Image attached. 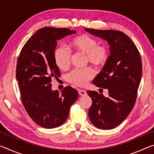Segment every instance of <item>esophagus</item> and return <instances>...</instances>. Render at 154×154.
Returning <instances> with one entry per match:
<instances>
[{
    "label": "esophagus",
    "mask_w": 154,
    "mask_h": 154,
    "mask_svg": "<svg viewBox=\"0 0 154 154\" xmlns=\"http://www.w3.org/2000/svg\"><path fill=\"white\" fill-rule=\"evenodd\" d=\"M86 94L87 93L85 90H79V94L80 96H85V95H86Z\"/></svg>",
    "instance_id": "1"
}]
</instances>
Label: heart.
Masks as SVG:
<instances>
[{
    "label": "heart",
    "instance_id": "obj_1",
    "mask_svg": "<svg viewBox=\"0 0 154 154\" xmlns=\"http://www.w3.org/2000/svg\"><path fill=\"white\" fill-rule=\"evenodd\" d=\"M70 46L75 51L85 54L86 61L96 67L105 64L108 60L109 51L105 45H98V41L92 36L83 35L76 36L70 43ZM71 53L63 47L54 51V58L59 69L65 71L69 69L71 62ZM94 76L90 67L83 69H74L66 75V80L76 86L83 87Z\"/></svg>",
    "mask_w": 154,
    "mask_h": 154
}]
</instances>
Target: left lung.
I'll return each mask as SVG.
<instances>
[{
  "mask_svg": "<svg viewBox=\"0 0 154 154\" xmlns=\"http://www.w3.org/2000/svg\"><path fill=\"white\" fill-rule=\"evenodd\" d=\"M92 35L107 41L110 56L93 84L107 89L109 97L88 90L92 100L88 115L100 129H113L120 124L133 109L142 76V62L136 45L119 30L85 28ZM103 90V89H101Z\"/></svg>",
  "mask_w": 154,
  "mask_h": 154,
  "instance_id": "obj_1",
  "label": "left lung"
}]
</instances>
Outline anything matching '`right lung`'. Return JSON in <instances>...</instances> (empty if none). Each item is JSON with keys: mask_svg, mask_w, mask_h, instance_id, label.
<instances>
[{"mask_svg": "<svg viewBox=\"0 0 154 154\" xmlns=\"http://www.w3.org/2000/svg\"><path fill=\"white\" fill-rule=\"evenodd\" d=\"M76 31L66 28L45 27L38 30L27 41L17 58L16 79L21 100L30 118L45 128L63 124L78 92L67 86L60 94L51 90V82L60 76L54 54L57 41Z\"/></svg>", "mask_w": 154, "mask_h": 154, "instance_id": "obj_1", "label": "right lung"}]
</instances>
